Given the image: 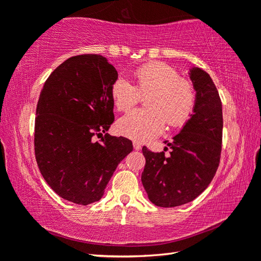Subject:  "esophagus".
Returning <instances> with one entry per match:
<instances>
[{"instance_id": "34e87169", "label": "esophagus", "mask_w": 261, "mask_h": 261, "mask_svg": "<svg viewBox=\"0 0 261 261\" xmlns=\"http://www.w3.org/2000/svg\"><path fill=\"white\" fill-rule=\"evenodd\" d=\"M134 147L136 151H139V149H141V145L139 143H137V141H134Z\"/></svg>"}]
</instances>
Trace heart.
Returning <instances> with one entry per match:
<instances>
[{
	"label": "heart",
	"instance_id": "1",
	"mask_svg": "<svg viewBox=\"0 0 261 261\" xmlns=\"http://www.w3.org/2000/svg\"><path fill=\"white\" fill-rule=\"evenodd\" d=\"M135 85L118 77L110 88L117 110L125 112L146 95L147 109H135L121 117L117 131L135 141L152 140L170 126H179L191 114L196 94L191 82L178 77L174 68L161 62H152L138 68L134 73Z\"/></svg>",
	"mask_w": 261,
	"mask_h": 261
}]
</instances>
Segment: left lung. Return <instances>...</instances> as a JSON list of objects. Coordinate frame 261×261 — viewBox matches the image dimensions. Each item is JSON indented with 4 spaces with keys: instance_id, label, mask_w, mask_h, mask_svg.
I'll list each match as a JSON object with an SVG mask.
<instances>
[{
    "instance_id": "8db88e82",
    "label": "left lung",
    "mask_w": 261,
    "mask_h": 261,
    "mask_svg": "<svg viewBox=\"0 0 261 261\" xmlns=\"http://www.w3.org/2000/svg\"><path fill=\"white\" fill-rule=\"evenodd\" d=\"M189 76L196 91L193 114L167 144L170 155L143 147L146 163L141 183L148 199L160 207H176L196 199L212 182L220 162L223 118L219 92L202 69H190Z\"/></svg>"
}]
</instances>
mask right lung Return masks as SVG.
<instances>
[{"instance_id": "obj_1", "label": "right lung", "mask_w": 261, "mask_h": 261, "mask_svg": "<svg viewBox=\"0 0 261 261\" xmlns=\"http://www.w3.org/2000/svg\"><path fill=\"white\" fill-rule=\"evenodd\" d=\"M118 73L106 57L85 54L59 65L37 106L34 152L47 184L63 199L88 205L102 198L131 140L106 134L114 122L110 94Z\"/></svg>"}]
</instances>
